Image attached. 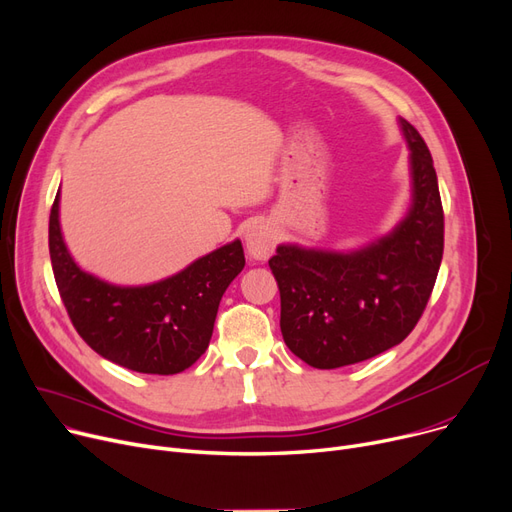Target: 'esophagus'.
Instances as JSON below:
<instances>
[{"label": "esophagus", "instance_id": "obj_1", "mask_svg": "<svg viewBox=\"0 0 512 512\" xmlns=\"http://www.w3.org/2000/svg\"><path fill=\"white\" fill-rule=\"evenodd\" d=\"M246 250L254 260H266L275 250L277 231L268 221H254L246 229Z\"/></svg>", "mask_w": 512, "mask_h": 512}]
</instances>
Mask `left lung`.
Here are the masks:
<instances>
[{"mask_svg":"<svg viewBox=\"0 0 512 512\" xmlns=\"http://www.w3.org/2000/svg\"><path fill=\"white\" fill-rule=\"evenodd\" d=\"M409 148L405 217L370 244L337 252L279 244L268 260L281 291V333L302 362L333 370L399 345L422 316L444 250V215L430 150L399 117Z\"/></svg>","mask_w":512,"mask_h":512,"instance_id":"obj_1","label":"left lung"}]
</instances>
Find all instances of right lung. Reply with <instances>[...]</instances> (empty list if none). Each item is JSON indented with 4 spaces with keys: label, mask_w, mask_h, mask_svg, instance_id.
Listing matches in <instances>:
<instances>
[{
    "label": "right lung",
    "mask_w": 512,
    "mask_h": 512,
    "mask_svg": "<svg viewBox=\"0 0 512 512\" xmlns=\"http://www.w3.org/2000/svg\"><path fill=\"white\" fill-rule=\"evenodd\" d=\"M55 283L78 335L109 362L142 374H179L208 349L221 297L246 264L239 239L146 285H115L84 270L59 223V190L49 215Z\"/></svg>",
    "instance_id": "right-lung-1"
}]
</instances>
